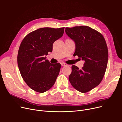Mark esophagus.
Instances as JSON below:
<instances>
[{
  "instance_id": "obj_1",
  "label": "esophagus",
  "mask_w": 122,
  "mask_h": 122,
  "mask_svg": "<svg viewBox=\"0 0 122 122\" xmlns=\"http://www.w3.org/2000/svg\"><path fill=\"white\" fill-rule=\"evenodd\" d=\"M61 65L62 66H67V64L63 62V63H61Z\"/></svg>"
}]
</instances>
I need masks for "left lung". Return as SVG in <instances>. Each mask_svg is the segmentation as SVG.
Instances as JSON below:
<instances>
[{
	"instance_id": "obj_1",
	"label": "left lung",
	"mask_w": 122,
	"mask_h": 122,
	"mask_svg": "<svg viewBox=\"0 0 122 122\" xmlns=\"http://www.w3.org/2000/svg\"><path fill=\"white\" fill-rule=\"evenodd\" d=\"M65 32L75 42V55L85 61L81 70L75 65L69 80L76 90L86 93L97 86L103 78L108 59V51L103 36L86 25L66 28Z\"/></svg>"
}]
</instances>
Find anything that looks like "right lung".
Segmentation results:
<instances>
[{
  "instance_id": "add662e5",
  "label": "right lung",
  "mask_w": 122,
  "mask_h": 122,
  "mask_svg": "<svg viewBox=\"0 0 122 122\" xmlns=\"http://www.w3.org/2000/svg\"><path fill=\"white\" fill-rule=\"evenodd\" d=\"M65 28H42L31 32L22 41L18 50V65L22 77L33 90L43 93L55 84L61 68L51 64L46 55L53 44L63 35Z\"/></svg>"
}]
</instances>
